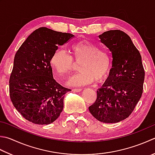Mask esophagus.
<instances>
[{
  "label": "esophagus",
  "instance_id": "34e87169",
  "mask_svg": "<svg viewBox=\"0 0 155 155\" xmlns=\"http://www.w3.org/2000/svg\"><path fill=\"white\" fill-rule=\"evenodd\" d=\"M83 90L82 89H72V91L74 92H81Z\"/></svg>",
  "mask_w": 155,
  "mask_h": 155
}]
</instances>
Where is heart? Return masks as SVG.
<instances>
[{
  "label": "heart",
  "mask_w": 155,
  "mask_h": 155,
  "mask_svg": "<svg viewBox=\"0 0 155 155\" xmlns=\"http://www.w3.org/2000/svg\"><path fill=\"white\" fill-rule=\"evenodd\" d=\"M72 56L64 50L54 51L50 58V64L60 77H67L75 68V63L81 65V72L69 80L72 87L84 86L104 81L112 68V56L107 50H101L97 45L83 40L72 45Z\"/></svg>",
  "instance_id": "1"
}]
</instances>
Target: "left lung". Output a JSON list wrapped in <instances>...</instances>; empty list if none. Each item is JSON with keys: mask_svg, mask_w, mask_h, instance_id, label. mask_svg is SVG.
<instances>
[{"mask_svg": "<svg viewBox=\"0 0 155 155\" xmlns=\"http://www.w3.org/2000/svg\"><path fill=\"white\" fill-rule=\"evenodd\" d=\"M112 54V68L90 113L104 123H117L129 117L143 92L144 70L140 54L130 36L120 30L99 35Z\"/></svg>", "mask_w": 155, "mask_h": 155, "instance_id": "left-lung-1", "label": "left lung"}]
</instances>
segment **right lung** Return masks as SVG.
Segmentation results:
<instances>
[{
    "mask_svg": "<svg viewBox=\"0 0 155 155\" xmlns=\"http://www.w3.org/2000/svg\"><path fill=\"white\" fill-rule=\"evenodd\" d=\"M74 37L71 33L40 27L15 54L9 93L15 109L29 122L47 125L60 116L64 95L71 90L54 79L50 58L58 46Z\"/></svg>",
    "mask_w": 155,
    "mask_h": 155,
    "instance_id": "add662e5",
    "label": "right lung"
}]
</instances>
